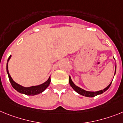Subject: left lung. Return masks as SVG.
<instances>
[{"instance_id": "left-lung-1", "label": "left lung", "mask_w": 123, "mask_h": 123, "mask_svg": "<svg viewBox=\"0 0 123 123\" xmlns=\"http://www.w3.org/2000/svg\"><path fill=\"white\" fill-rule=\"evenodd\" d=\"M115 73H116V70H115ZM115 73H114V75H115ZM69 84L70 85H71V87H73V89H74L76 92H77V93L79 94L82 95V96H86V97H89V98L94 97L96 96H98V95L99 94H103L104 92H105L106 91L108 90V88L110 87L111 83H112V82H111V83H110V84H109V85L106 87V88H105L104 89H103V90L94 92V91H87L84 90V89H82L81 88V87H78V86H77L76 85H75L74 82H73V81H72V80H71V78L70 76H69Z\"/></svg>"}]
</instances>
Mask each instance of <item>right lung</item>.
<instances>
[{"instance_id":"1","label":"right lung","mask_w":123,"mask_h":123,"mask_svg":"<svg viewBox=\"0 0 123 123\" xmlns=\"http://www.w3.org/2000/svg\"><path fill=\"white\" fill-rule=\"evenodd\" d=\"M11 55L9 56V59L7 60V73L8 74V76H9V81L11 82V85L15 90L17 91L18 92L22 94H24L29 95V96H34L36 94H39L41 93L42 92L44 91L46 88H47L49 85L50 84V77H49V79H47V81H46L45 82H44L43 84H40V85L38 86H33L31 87H24V86H22L20 84H17L15 81L12 79V78L11 77V75L9 74V70H8V62H9V60L11 59Z\"/></svg>"}]
</instances>
